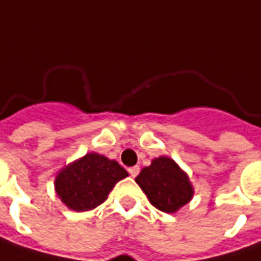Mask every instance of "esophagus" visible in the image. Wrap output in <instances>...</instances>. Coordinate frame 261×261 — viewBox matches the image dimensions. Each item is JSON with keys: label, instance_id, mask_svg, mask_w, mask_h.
Segmentation results:
<instances>
[{"label": "esophagus", "instance_id": "1", "mask_svg": "<svg viewBox=\"0 0 261 261\" xmlns=\"http://www.w3.org/2000/svg\"><path fill=\"white\" fill-rule=\"evenodd\" d=\"M139 172H140V167L139 166H133L128 169V173H130L133 177H136V176L139 175Z\"/></svg>", "mask_w": 261, "mask_h": 261}]
</instances>
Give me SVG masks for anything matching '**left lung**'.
<instances>
[{"label":"left lung","mask_w":261,"mask_h":261,"mask_svg":"<svg viewBox=\"0 0 261 261\" xmlns=\"http://www.w3.org/2000/svg\"><path fill=\"white\" fill-rule=\"evenodd\" d=\"M136 182L147 195L150 203L160 211L175 214L193 198V186L188 173L173 159L160 156L143 167Z\"/></svg>","instance_id":"left-lung-1"}]
</instances>
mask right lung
Listing matches in <instances>:
<instances>
[{
	"mask_svg": "<svg viewBox=\"0 0 261 261\" xmlns=\"http://www.w3.org/2000/svg\"><path fill=\"white\" fill-rule=\"evenodd\" d=\"M127 176V170L118 162L98 153H86L59 170L55 191L69 210L91 211L101 205L115 184Z\"/></svg>",
	"mask_w": 261,
	"mask_h": 261,
	"instance_id": "obj_1",
	"label": "right lung"
}]
</instances>
